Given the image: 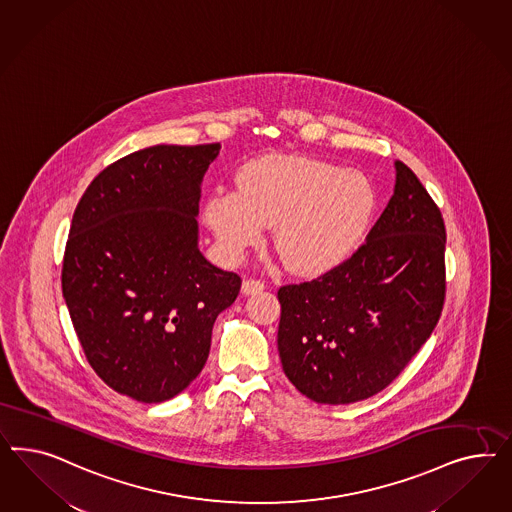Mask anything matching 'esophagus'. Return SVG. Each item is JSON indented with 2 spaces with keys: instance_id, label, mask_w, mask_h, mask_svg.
Instances as JSON below:
<instances>
[{
  "instance_id": "1",
  "label": "esophagus",
  "mask_w": 512,
  "mask_h": 512,
  "mask_svg": "<svg viewBox=\"0 0 512 512\" xmlns=\"http://www.w3.org/2000/svg\"><path fill=\"white\" fill-rule=\"evenodd\" d=\"M264 291V283L261 279H244L242 283V293L244 295H255V293H261Z\"/></svg>"
}]
</instances>
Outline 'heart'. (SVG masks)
Listing matches in <instances>:
<instances>
[{
    "instance_id": "heart-1",
    "label": "heart",
    "mask_w": 512,
    "mask_h": 512,
    "mask_svg": "<svg viewBox=\"0 0 512 512\" xmlns=\"http://www.w3.org/2000/svg\"><path fill=\"white\" fill-rule=\"evenodd\" d=\"M375 195L364 174L304 155L268 154L236 174V189H217L204 219L229 261L274 227L281 263L319 274L357 248L372 219Z\"/></svg>"
}]
</instances>
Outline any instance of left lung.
<instances>
[{
	"label": "left lung",
	"mask_w": 512,
	"mask_h": 512,
	"mask_svg": "<svg viewBox=\"0 0 512 512\" xmlns=\"http://www.w3.org/2000/svg\"><path fill=\"white\" fill-rule=\"evenodd\" d=\"M445 244L441 210L396 161L394 195L366 242L323 276L279 287V358L298 392L360 402L402 373L441 317Z\"/></svg>",
	"instance_id": "8db88e82"
}]
</instances>
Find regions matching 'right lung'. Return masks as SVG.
<instances>
[{
  "instance_id": "right-lung-1",
  "label": "right lung",
  "mask_w": 512,
  "mask_h": 512,
  "mask_svg": "<svg viewBox=\"0 0 512 512\" xmlns=\"http://www.w3.org/2000/svg\"><path fill=\"white\" fill-rule=\"evenodd\" d=\"M221 144H157L93 178L73 214L62 291L93 372L142 403L201 373L242 279L199 251L204 172Z\"/></svg>"
}]
</instances>
